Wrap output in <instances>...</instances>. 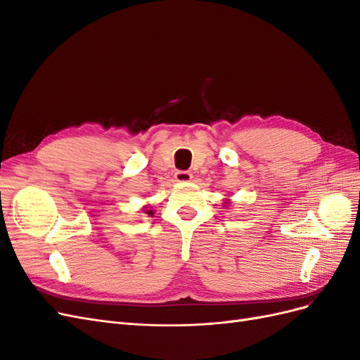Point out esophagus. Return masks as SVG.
Instances as JSON below:
<instances>
[{
	"mask_svg": "<svg viewBox=\"0 0 360 360\" xmlns=\"http://www.w3.org/2000/svg\"><path fill=\"white\" fill-rule=\"evenodd\" d=\"M174 179H176V181H180V183L191 181L192 180V172H189V171H177L176 176H174Z\"/></svg>",
	"mask_w": 360,
	"mask_h": 360,
	"instance_id": "obj_1",
	"label": "esophagus"
}]
</instances>
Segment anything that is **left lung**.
<instances>
[{"label":"left lung","instance_id":"obj_1","mask_svg":"<svg viewBox=\"0 0 360 360\" xmlns=\"http://www.w3.org/2000/svg\"><path fill=\"white\" fill-rule=\"evenodd\" d=\"M226 204H228V202H226Z\"/></svg>","mask_w":360,"mask_h":360}]
</instances>
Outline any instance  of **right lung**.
I'll use <instances>...</instances> for the list:
<instances>
[{"instance_id": "add662e5", "label": "right lung", "mask_w": 360, "mask_h": 360, "mask_svg": "<svg viewBox=\"0 0 360 360\" xmlns=\"http://www.w3.org/2000/svg\"><path fill=\"white\" fill-rule=\"evenodd\" d=\"M146 213L148 214V216H153L155 213H153V210H147V207H146Z\"/></svg>"}]
</instances>
